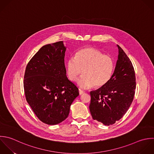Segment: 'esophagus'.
<instances>
[{
	"label": "esophagus",
	"mask_w": 154,
	"mask_h": 154,
	"mask_svg": "<svg viewBox=\"0 0 154 154\" xmlns=\"http://www.w3.org/2000/svg\"><path fill=\"white\" fill-rule=\"evenodd\" d=\"M79 94H80V95H82L83 94L85 93V92H84L83 91L81 90V89H79Z\"/></svg>",
	"instance_id": "obj_1"
}]
</instances>
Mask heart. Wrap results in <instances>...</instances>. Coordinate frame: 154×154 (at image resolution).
<instances>
[{
    "mask_svg": "<svg viewBox=\"0 0 154 154\" xmlns=\"http://www.w3.org/2000/svg\"><path fill=\"white\" fill-rule=\"evenodd\" d=\"M115 68L113 58L104 54L100 50L87 47L79 50L75 57H70L66 65L67 75L69 80L77 81L78 85L88 89L94 85L96 88L105 86L111 79Z\"/></svg>",
    "mask_w": 154,
    "mask_h": 154,
    "instance_id": "obj_1",
    "label": "heart"
}]
</instances>
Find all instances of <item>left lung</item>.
<instances>
[{
  "instance_id": "8db88e82",
  "label": "left lung",
  "mask_w": 154,
  "mask_h": 154,
  "mask_svg": "<svg viewBox=\"0 0 154 154\" xmlns=\"http://www.w3.org/2000/svg\"><path fill=\"white\" fill-rule=\"evenodd\" d=\"M117 46L118 60L110 80L105 86L90 92L92 117L105 125L114 124L127 113L136 88L133 64L121 47Z\"/></svg>"
}]
</instances>
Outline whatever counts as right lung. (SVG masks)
Listing matches in <instances>:
<instances>
[{"instance_id": "1", "label": "right lung", "mask_w": 154, "mask_h": 154, "mask_svg": "<svg viewBox=\"0 0 154 154\" xmlns=\"http://www.w3.org/2000/svg\"><path fill=\"white\" fill-rule=\"evenodd\" d=\"M63 41L42 47L28 62L24 76L26 99L42 122L56 125L67 118L79 89L66 75Z\"/></svg>"}]
</instances>
